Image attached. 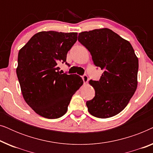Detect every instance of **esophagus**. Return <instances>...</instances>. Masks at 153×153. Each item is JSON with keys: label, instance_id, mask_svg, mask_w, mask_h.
<instances>
[{"label": "esophagus", "instance_id": "1", "mask_svg": "<svg viewBox=\"0 0 153 153\" xmlns=\"http://www.w3.org/2000/svg\"><path fill=\"white\" fill-rule=\"evenodd\" d=\"M82 79H83V81L84 83H87L88 81V77L86 74H83L82 76Z\"/></svg>", "mask_w": 153, "mask_h": 153}]
</instances>
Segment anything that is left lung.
<instances>
[{"label": "left lung", "mask_w": 153, "mask_h": 153, "mask_svg": "<svg viewBox=\"0 0 153 153\" xmlns=\"http://www.w3.org/2000/svg\"><path fill=\"white\" fill-rule=\"evenodd\" d=\"M78 41L90 51L95 65L104 70L99 81H90L95 95L86 102L88 110L100 118L116 116L137 88L139 60L132 46L108 28L81 32Z\"/></svg>", "instance_id": "obj_1"}]
</instances>
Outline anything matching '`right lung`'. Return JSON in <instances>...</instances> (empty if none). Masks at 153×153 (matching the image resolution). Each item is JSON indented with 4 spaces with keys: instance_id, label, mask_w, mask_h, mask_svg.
<instances>
[{
    "instance_id": "obj_1",
    "label": "right lung",
    "mask_w": 153,
    "mask_h": 153,
    "mask_svg": "<svg viewBox=\"0 0 153 153\" xmlns=\"http://www.w3.org/2000/svg\"><path fill=\"white\" fill-rule=\"evenodd\" d=\"M77 40V33L42 31L31 37L18 54L16 74L25 101L37 114L49 119L65 114L72 95L83 80L61 74L58 63Z\"/></svg>"
}]
</instances>
